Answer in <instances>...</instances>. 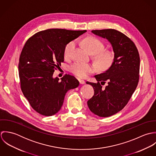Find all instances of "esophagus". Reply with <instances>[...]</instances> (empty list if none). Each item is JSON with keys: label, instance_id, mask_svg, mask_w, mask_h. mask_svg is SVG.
<instances>
[{"label": "esophagus", "instance_id": "esophagus-1", "mask_svg": "<svg viewBox=\"0 0 156 156\" xmlns=\"http://www.w3.org/2000/svg\"><path fill=\"white\" fill-rule=\"evenodd\" d=\"M79 83H80V84H82V85H83V84L85 83V80H83L79 79Z\"/></svg>", "mask_w": 156, "mask_h": 156}]
</instances>
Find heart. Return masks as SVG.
I'll return each instance as SVG.
<instances>
[{
  "mask_svg": "<svg viewBox=\"0 0 156 156\" xmlns=\"http://www.w3.org/2000/svg\"><path fill=\"white\" fill-rule=\"evenodd\" d=\"M82 43L89 53L95 55V61L99 68L104 69L111 67L114 60V54L110 50H103L105 46L101 41L94 37H88L84 39ZM74 47V41L66 45L64 51L65 58H68L71 56ZM69 69L76 76L85 78L94 71L95 67L89 63L76 62L70 66Z\"/></svg>",
  "mask_w": 156,
  "mask_h": 156,
  "instance_id": "heart-1",
  "label": "heart"
}]
</instances>
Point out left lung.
<instances>
[{
  "instance_id": "obj_1",
  "label": "left lung",
  "mask_w": 156,
  "mask_h": 156,
  "mask_svg": "<svg viewBox=\"0 0 156 156\" xmlns=\"http://www.w3.org/2000/svg\"><path fill=\"white\" fill-rule=\"evenodd\" d=\"M94 35L106 39L111 44L114 60L103 73L94 76V96L87 102L89 110L100 117H108L121 111L131 98L139 82L140 58L133 42L115 29L94 30ZM106 82L107 86L102 88Z\"/></svg>"
}]
</instances>
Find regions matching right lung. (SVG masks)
I'll use <instances>...</instances> for the list:
<instances>
[{
	"label": "right lung",
	"instance_id": "right-lung-1",
	"mask_svg": "<svg viewBox=\"0 0 156 156\" xmlns=\"http://www.w3.org/2000/svg\"><path fill=\"white\" fill-rule=\"evenodd\" d=\"M87 32L50 29L39 32L26 41L19 63L23 94L32 108L44 116L60 111L66 94L79 85L74 77H53L56 68L64 62L66 45Z\"/></svg>",
	"mask_w": 156,
	"mask_h": 156
}]
</instances>
